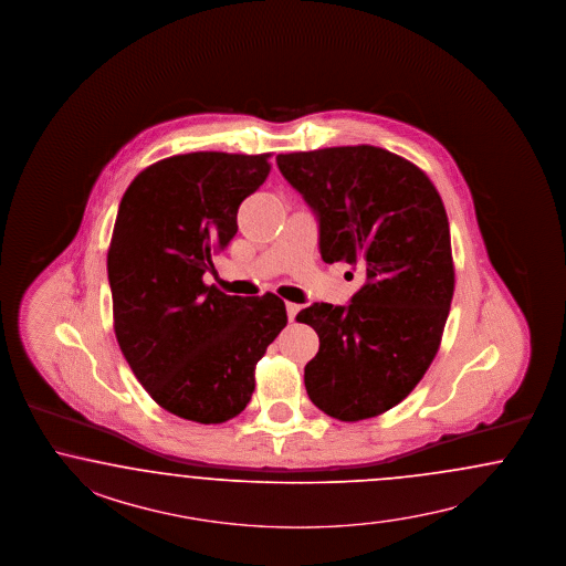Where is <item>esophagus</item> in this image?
I'll use <instances>...</instances> for the list:
<instances>
[{
  "instance_id": "esophagus-1",
  "label": "esophagus",
  "mask_w": 566,
  "mask_h": 566,
  "mask_svg": "<svg viewBox=\"0 0 566 566\" xmlns=\"http://www.w3.org/2000/svg\"><path fill=\"white\" fill-rule=\"evenodd\" d=\"M297 312H300V306L293 304V302H287V318H290V321H293V318L297 316Z\"/></svg>"
}]
</instances>
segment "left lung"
Masks as SVG:
<instances>
[{
	"mask_svg": "<svg viewBox=\"0 0 566 566\" xmlns=\"http://www.w3.org/2000/svg\"><path fill=\"white\" fill-rule=\"evenodd\" d=\"M281 175L318 219L323 260L366 274L347 306L295 316L321 339L304 368L312 403L344 422L400 403L438 354L454 295L450 224L436 185L384 147L279 154Z\"/></svg>",
	"mask_w": 566,
	"mask_h": 566,
	"instance_id": "left-lung-1",
	"label": "left lung"
}]
</instances>
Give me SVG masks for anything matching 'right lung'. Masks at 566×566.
<instances>
[{
  "instance_id": "1",
  "label": "right lung",
  "mask_w": 566,
  "mask_h": 566,
  "mask_svg": "<svg viewBox=\"0 0 566 566\" xmlns=\"http://www.w3.org/2000/svg\"><path fill=\"white\" fill-rule=\"evenodd\" d=\"M271 154L193 151L147 166L128 185L108 250L114 333L137 381L168 412L201 424L238 417L285 302L203 283L238 233L241 201L271 172Z\"/></svg>"
}]
</instances>
